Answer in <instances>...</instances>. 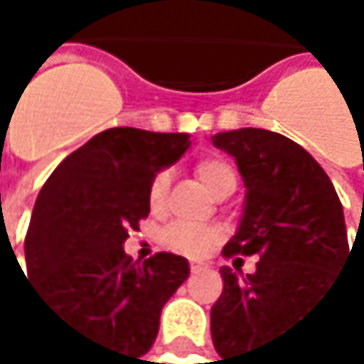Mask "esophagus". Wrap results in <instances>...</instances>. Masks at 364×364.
I'll return each instance as SVG.
<instances>
[{
  "label": "esophagus",
  "instance_id": "obj_1",
  "mask_svg": "<svg viewBox=\"0 0 364 364\" xmlns=\"http://www.w3.org/2000/svg\"><path fill=\"white\" fill-rule=\"evenodd\" d=\"M190 271H192V273H200V271H203V264L192 262V264H190Z\"/></svg>",
  "mask_w": 364,
  "mask_h": 364
}]
</instances>
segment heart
<instances>
[{
    "instance_id": "heart-1",
    "label": "heart",
    "mask_w": 364,
    "mask_h": 364,
    "mask_svg": "<svg viewBox=\"0 0 364 364\" xmlns=\"http://www.w3.org/2000/svg\"><path fill=\"white\" fill-rule=\"evenodd\" d=\"M194 172L200 178V183L216 198L229 196L235 190V183H237L235 170L223 157H216V155L200 157L194 164ZM168 192H170V174L166 170H161L150 178L148 194H146L148 207L152 214H159L166 207ZM161 240L168 249H172L176 253L196 257V255H203L212 245H216L218 233L209 227H198V225H190V223H174L161 233Z\"/></svg>"
}]
</instances>
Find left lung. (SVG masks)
Masks as SVG:
<instances>
[{
  "label": "left lung",
  "mask_w": 364,
  "mask_h": 364,
  "mask_svg": "<svg viewBox=\"0 0 364 364\" xmlns=\"http://www.w3.org/2000/svg\"><path fill=\"white\" fill-rule=\"evenodd\" d=\"M212 141L235 157L247 188L240 227L223 255H259L245 279L220 269L214 347L220 364H271L264 363L269 347L304 321L352 253L343 205L310 152L279 133L240 129Z\"/></svg>",
  "instance_id": "obj_1"
}]
</instances>
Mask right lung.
I'll list each match as a JSON object with an SVG mask.
<instances>
[{"instance_id":"add662e5","label":"right lung","mask_w":364,"mask_h":364,"mask_svg":"<svg viewBox=\"0 0 364 364\" xmlns=\"http://www.w3.org/2000/svg\"><path fill=\"white\" fill-rule=\"evenodd\" d=\"M186 133L109 129L65 157L41 188L26 233L28 277L43 304L97 345L135 364L159 332L164 304L190 275L188 259L124 253L148 216L150 178L188 150Z\"/></svg>"}]
</instances>
